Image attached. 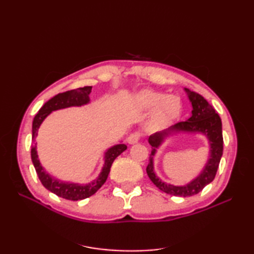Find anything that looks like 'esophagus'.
Returning <instances> with one entry per match:
<instances>
[{"mask_svg":"<svg viewBox=\"0 0 254 254\" xmlns=\"http://www.w3.org/2000/svg\"><path fill=\"white\" fill-rule=\"evenodd\" d=\"M138 139H139V134L138 133H132L127 137V144L132 145V144H136L138 142Z\"/></svg>","mask_w":254,"mask_h":254,"instance_id":"obj_1","label":"esophagus"}]
</instances>
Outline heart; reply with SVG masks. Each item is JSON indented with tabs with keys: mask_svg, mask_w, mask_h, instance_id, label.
<instances>
[{
	"mask_svg": "<svg viewBox=\"0 0 254 254\" xmlns=\"http://www.w3.org/2000/svg\"><path fill=\"white\" fill-rule=\"evenodd\" d=\"M134 104L139 111H150L145 130L155 133L174 123L182 112V102L176 95H165L152 89H143L134 96Z\"/></svg>",
	"mask_w": 254,
	"mask_h": 254,
	"instance_id": "1",
	"label": "heart"
}]
</instances>
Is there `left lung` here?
Masks as SVG:
<instances>
[{
  "instance_id": "obj_1",
  "label": "left lung",
  "mask_w": 254,
  "mask_h": 254,
  "mask_svg": "<svg viewBox=\"0 0 254 254\" xmlns=\"http://www.w3.org/2000/svg\"><path fill=\"white\" fill-rule=\"evenodd\" d=\"M188 98L192 105L191 117L187 121L179 122L161 132H157L148 137V143L152 146L149 156V163L146 172L154 185L159 190L175 196H192L201 192L203 189L214 180L223 156V130L222 120L214 108L204 99V97L190 89L185 88ZM178 133H192L204 135L207 137L210 152L209 158L200 174L186 185H172L165 183L154 174L153 158L157 150L167 139L174 137Z\"/></svg>"
}]
</instances>
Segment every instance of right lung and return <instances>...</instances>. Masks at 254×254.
Segmentation results:
<instances>
[{"instance_id":"1","label":"right lung","mask_w":254,"mask_h":254,"mask_svg":"<svg viewBox=\"0 0 254 254\" xmlns=\"http://www.w3.org/2000/svg\"><path fill=\"white\" fill-rule=\"evenodd\" d=\"M91 91L90 86H86L83 88H77L73 90L65 91L56 95L53 98L48 100L46 104L40 108L37 115L32 121V143H31V160L38 177L47 190L57 194L58 196L63 197L65 199H71V201H79V199L87 198L93 195L99 190L101 186L106 182L108 175L110 172L111 165L119 155L122 154L127 147L122 142L120 144H116L113 146L106 149L104 154V165L101 167V171L97 178L93 181L88 183H76L63 181L58 179L57 177L50 175L47 172L46 169L42 167L39 157H38L37 146H36V136L40 126L46 120V118L50 115L51 112L65 109V108L71 107H82L88 105L90 102L89 94Z\"/></svg>"}]
</instances>
